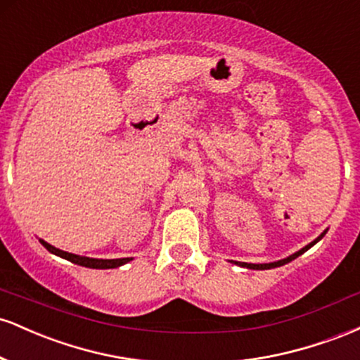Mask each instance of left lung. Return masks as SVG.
<instances>
[{"mask_svg":"<svg viewBox=\"0 0 360 360\" xmlns=\"http://www.w3.org/2000/svg\"><path fill=\"white\" fill-rule=\"evenodd\" d=\"M323 235H325V232L321 233L320 237L316 238V240H313L311 243H308L307 247H303V249L296 252V254L289 255V257L283 259V260H278V262H271V264H247V262H235V264H240L242 267H247V269H257V271H264V269H272V267H279V266H284V264H288V262H291V260H295L296 257H298V255L303 254V252H307V250L309 249V247H313V245H315V243H316L318 240H321V238H323Z\"/></svg>","mask_w":360,"mask_h":360,"instance_id":"obj_1","label":"left lung"}]
</instances>
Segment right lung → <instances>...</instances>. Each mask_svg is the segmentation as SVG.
<instances>
[{"mask_svg":"<svg viewBox=\"0 0 360 360\" xmlns=\"http://www.w3.org/2000/svg\"><path fill=\"white\" fill-rule=\"evenodd\" d=\"M40 243L47 249L49 252H52V254L59 255L62 259H68L71 260V262L77 264V266H82V267H91V269H113V267H120L123 266V264L130 262L131 259H91V257H82V255H76V254H69V252H64L60 249H56V247H52L51 243L40 240Z\"/></svg>","mask_w":360,"mask_h":360,"instance_id":"obj_1","label":"right lung"}]
</instances>
